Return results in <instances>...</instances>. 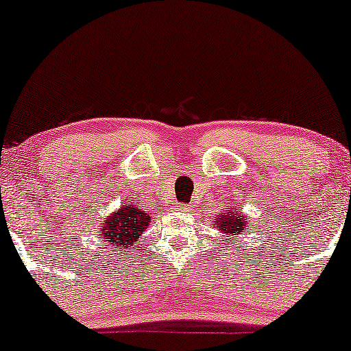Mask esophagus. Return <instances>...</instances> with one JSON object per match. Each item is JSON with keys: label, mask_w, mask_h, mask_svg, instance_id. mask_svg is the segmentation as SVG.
<instances>
[{"label": "esophagus", "mask_w": 351, "mask_h": 351, "mask_svg": "<svg viewBox=\"0 0 351 351\" xmlns=\"http://www.w3.org/2000/svg\"><path fill=\"white\" fill-rule=\"evenodd\" d=\"M182 208H184V209H186V206H185V204H182Z\"/></svg>", "instance_id": "34e87169"}]
</instances>
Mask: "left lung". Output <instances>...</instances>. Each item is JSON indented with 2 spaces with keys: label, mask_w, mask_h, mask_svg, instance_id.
Wrapping results in <instances>:
<instances>
[{
  "label": "left lung",
  "mask_w": 351,
  "mask_h": 351,
  "mask_svg": "<svg viewBox=\"0 0 351 351\" xmlns=\"http://www.w3.org/2000/svg\"><path fill=\"white\" fill-rule=\"evenodd\" d=\"M247 222L249 220L244 217L243 214H238V210H234V213H232V210H230V213L223 210L222 215L214 219L213 225L223 234H228V239H232L233 234H244ZM249 227H251V225H249ZM225 243H227V239H225Z\"/></svg>",
  "instance_id": "1"
}]
</instances>
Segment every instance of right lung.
Returning <instances> with one entry per match:
<instances>
[{
	"label": "right lung",
	"mask_w": 351,
	"mask_h": 351,
	"mask_svg": "<svg viewBox=\"0 0 351 351\" xmlns=\"http://www.w3.org/2000/svg\"><path fill=\"white\" fill-rule=\"evenodd\" d=\"M148 223H150V215L147 214V210H142L141 206H136V203L123 204L121 209L108 215L102 223L100 239L119 249H129L137 243Z\"/></svg>",
	"instance_id": "1"
}]
</instances>
